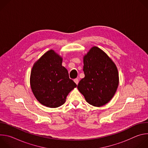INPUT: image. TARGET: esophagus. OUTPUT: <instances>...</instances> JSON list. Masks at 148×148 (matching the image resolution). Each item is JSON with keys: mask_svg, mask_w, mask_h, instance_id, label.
Here are the masks:
<instances>
[{"mask_svg": "<svg viewBox=\"0 0 148 148\" xmlns=\"http://www.w3.org/2000/svg\"><path fill=\"white\" fill-rule=\"evenodd\" d=\"M74 81L75 82V83L77 84V85H78V82H79V79H78V78H75V79L74 80Z\"/></svg>", "mask_w": 148, "mask_h": 148, "instance_id": "obj_1", "label": "esophagus"}]
</instances>
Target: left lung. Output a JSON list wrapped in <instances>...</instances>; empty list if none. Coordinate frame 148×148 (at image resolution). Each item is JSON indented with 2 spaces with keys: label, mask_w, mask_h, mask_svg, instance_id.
<instances>
[{
  "label": "left lung",
  "mask_w": 148,
  "mask_h": 148,
  "mask_svg": "<svg viewBox=\"0 0 148 148\" xmlns=\"http://www.w3.org/2000/svg\"><path fill=\"white\" fill-rule=\"evenodd\" d=\"M83 62L85 77L81 79L77 88L88 103L102 107L111 100L117 90V67L112 59L96 46L84 56Z\"/></svg>",
  "instance_id": "1"
}]
</instances>
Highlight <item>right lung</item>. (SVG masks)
I'll use <instances>...</instances> for the list:
<instances>
[{
	"mask_svg": "<svg viewBox=\"0 0 148 148\" xmlns=\"http://www.w3.org/2000/svg\"><path fill=\"white\" fill-rule=\"evenodd\" d=\"M62 57L50 50L37 60L32 67L30 84L37 100L49 108H57L66 102L76 84L62 66Z\"/></svg>",
	"mask_w": 148,
	"mask_h": 148,
	"instance_id": "obj_1",
	"label": "right lung"
}]
</instances>
